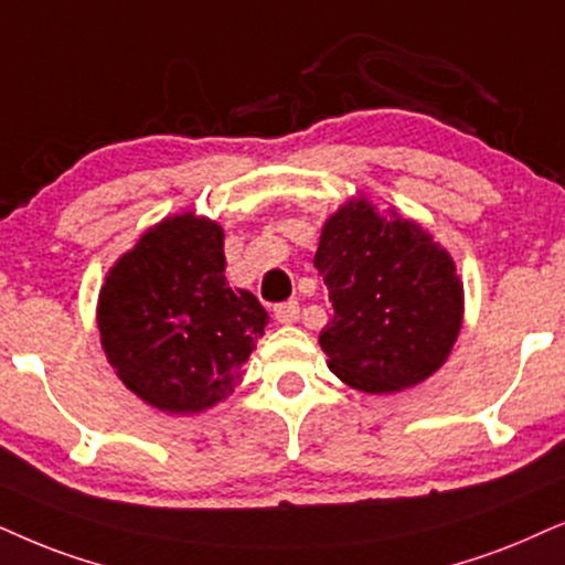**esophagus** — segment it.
Masks as SVG:
<instances>
[{"label": "esophagus", "instance_id": "1", "mask_svg": "<svg viewBox=\"0 0 565 565\" xmlns=\"http://www.w3.org/2000/svg\"><path fill=\"white\" fill-rule=\"evenodd\" d=\"M274 318L278 320V323H295V320L299 318V305L295 302V299L276 305L274 307Z\"/></svg>", "mask_w": 565, "mask_h": 565}]
</instances>
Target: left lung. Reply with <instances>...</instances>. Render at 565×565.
Segmentation results:
<instances>
[{
	"instance_id": "1",
	"label": "left lung",
	"mask_w": 565,
	"mask_h": 565,
	"mask_svg": "<svg viewBox=\"0 0 565 565\" xmlns=\"http://www.w3.org/2000/svg\"><path fill=\"white\" fill-rule=\"evenodd\" d=\"M316 268L333 302L320 333L333 375L391 394L433 375L461 328L463 291L451 255L417 224L377 216L365 198L326 221Z\"/></svg>"
}]
</instances>
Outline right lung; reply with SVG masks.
<instances>
[{"mask_svg":"<svg viewBox=\"0 0 565 565\" xmlns=\"http://www.w3.org/2000/svg\"><path fill=\"white\" fill-rule=\"evenodd\" d=\"M224 232L192 213L161 221L109 270L98 297L104 352L142 402L203 412L237 388L266 307L224 276Z\"/></svg>","mask_w":565,"mask_h":565,"instance_id":"obj_1","label":"right lung"}]
</instances>
